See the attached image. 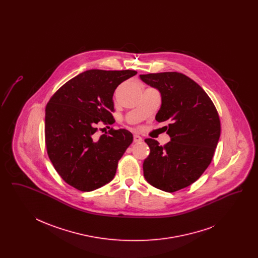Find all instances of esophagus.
I'll return each mask as SVG.
<instances>
[{
  "label": "esophagus",
  "instance_id": "esophagus-1",
  "mask_svg": "<svg viewBox=\"0 0 258 258\" xmlns=\"http://www.w3.org/2000/svg\"><path fill=\"white\" fill-rule=\"evenodd\" d=\"M141 141H142L141 136H139V135H134V142H135V143H139V142H141Z\"/></svg>",
  "mask_w": 258,
  "mask_h": 258
}]
</instances>
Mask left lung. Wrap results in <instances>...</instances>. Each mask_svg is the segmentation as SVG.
<instances>
[{"label":"left lung","instance_id":"1","mask_svg":"<svg viewBox=\"0 0 258 258\" xmlns=\"http://www.w3.org/2000/svg\"><path fill=\"white\" fill-rule=\"evenodd\" d=\"M140 78L161 94L158 122L169 121L171 141L145 142L150 154L143 162L148 183L175 192L195 183L213 160L221 135L220 116L206 92L186 75L176 72L141 74ZM167 128V126H166Z\"/></svg>","mask_w":258,"mask_h":258}]
</instances>
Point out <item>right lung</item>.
Masks as SVG:
<instances>
[{"label": "right lung", "instance_id": "right-lung-1", "mask_svg": "<svg viewBox=\"0 0 258 258\" xmlns=\"http://www.w3.org/2000/svg\"><path fill=\"white\" fill-rule=\"evenodd\" d=\"M135 71L90 70L58 89L45 107V145L50 160L67 184L92 191L114 178L118 162L133 142L124 130L98 137L97 124L115 122L113 94Z\"/></svg>", "mask_w": 258, "mask_h": 258}]
</instances>
